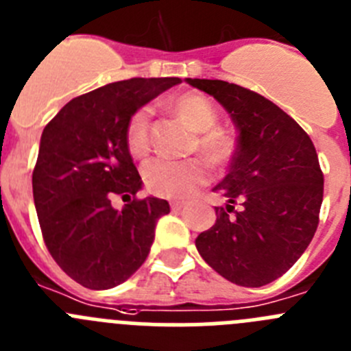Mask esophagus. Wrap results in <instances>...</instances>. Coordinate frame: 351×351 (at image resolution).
Returning a JSON list of instances; mask_svg holds the SVG:
<instances>
[{"instance_id": "esophagus-1", "label": "esophagus", "mask_w": 351, "mask_h": 351, "mask_svg": "<svg viewBox=\"0 0 351 351\" xmlns=\"http://www.w3.org/2000/svg\"><path fill=\"white\" fill-rule=\"evenodd\" d=\"M170 208H172L173 212H181L182 208H186V204L184 202H172V204H170Z\"/></svg>"}]
</instances>
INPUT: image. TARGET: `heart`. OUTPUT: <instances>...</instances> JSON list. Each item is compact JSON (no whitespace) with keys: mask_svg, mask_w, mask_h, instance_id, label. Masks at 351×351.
Here are the masks:
<instances>
[{"mask_svg":"<svg viewBox=\"0 0 351 351\" xmlns=\"http://www.w3.org/2000/svg\"><path fill=\"white\" fill-rule=\"evenodd\" d=\"M167 108L189 128L197 132L191 149L198 151L212 169H224L237 153V141L223 128H217L219 112L214 102L197 92H186L167 101ZM127 147L134 158H146L151 151V111L139 108L132 112L127 123ZM144 186L154 197L182 200L204 186L208 179L202 160L184 162L151 160L143 169Z\"/></svg>","mask_w":351,"mask_h":351,"instance_id":"1","label":"heart"}]
</instances>
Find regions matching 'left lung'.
Masks as SVG:
<instances>
[{"label":"left lung","mask_w":351,"mask_h":351,"mask_svg":"<svg viewBox=\"0 0 351 351\" xmlns=\"http://www.w3.org/2000/svg\"><path fill=\"white\" fill-rule=\"evenodd\" d=\"M214 95L239 128L230 172L214 191L228 198L217 221L198 234L210 268L243 287L284 275L313 239L324 198V172L310 136L276 104L223 80L186 78Z\"/></svg>","instance_id":"8db88e82"}]
</instances>
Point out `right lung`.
Instances as JSON below:
<instances>
[{"instance_id":"1","label":"right lung","mask_w":351,"mask_h":351,"mask_svg":"<svg viewBox=\"0 0 351 351\" xmlns=\"http://www.w3.org/2000/svg\"><path fill=\"white\" fill-rule=\"evenodd\" d=\"M181 78H132L67 102L41 134L33 197L50 256L86 289H111L146 261L167 200L137 198L127 147L130 114ZM114 196L128 204L112 207Z\"/></svg>"}]
</instances>
